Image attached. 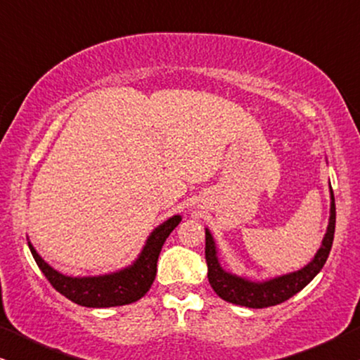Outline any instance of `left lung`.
Returning <instances> with one entry per match:
<instances>
[{
	"instance_id": "8db88e82",
	"label": "left lung",
	"mask_w": 360,
	"mask_h": 360,
	"mask_svg": "<svg viewBox=\"0 0 360 360\" xmlns=\"http://www.w3.org/2000/svg\"><path fill=\"white\" fill-rule=\"evenodd\" d=\"M334 228H336V205H334V195L331 190V216H329L328 231L314 259L297 272L275 277L267 280V282H250L248 278L226 272L218 260V250H216L213 236L206 229L205 257L206 264H208L210 285L219 298L229 303L240 304V307L267 308L287 302L288 298H292L300 290L307 287L319 274L323 265L326 264V259L333 248Z\"/></svg>"
}]
</instances>
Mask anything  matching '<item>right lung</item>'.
I'll list each match as a JSON object with an SVG mask.
<instances>
[{
  "label": "right lung",
  "mask_w": 360,
  "mask_h": 360,
  "mask_svg": "<svg viewBox=\"0 0 360 360\" xmlns=\"http://www.w3.org/2000/svg\"><path fill=\"white\" fill-rule=\"evenodd\" d=\"M180 221L181 218L179 214L172 216L159 228L152 231L139 257L129 267L117 270L115 274L98 275V277H67L52 269L36 252L31 243L27 244L39 269L42 270L52 287L65 298L88 308L122 307V304L137 302L149 292L157 274V260H159L162 245Z\"/></svg>",
  "instance_id": "1"
}]
</instances>
